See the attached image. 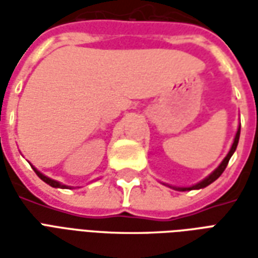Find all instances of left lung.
I'll list each match as a JSON object with an SVG mask.
<instances>
[{
	"instance_id": "obj_1",
	"label": "left lung",
	"mask_w": 258,
	"mask_h": 258,
	"mask_svg": "<svg viewBox=\"0 0 258 258\" xmlns=\"http://www.w3.org/2000/svg\"><path fill=\"white\" fill-rule=\"evenodd\" d=\"M239 135H240V125L238 127V131H236V134H235V138H233V142H232V146H231V149H229V152L227 153V156L224 157V160H222L221 163H220V166L213 171V173H210L206 178H203L202 181H199L198 184L192 185V186H171V185L168 184H163V185H167V186H170V188H173V189L175 190H179V192H185V190H194V189H202V188H206L207 185H210L211 182H214L220 175H221L222 173H224V170L227 168V164L228 162H229V159L232 157L233 152L236 151V146H238V142H239Z\"/></svg>"
}]
</instances>
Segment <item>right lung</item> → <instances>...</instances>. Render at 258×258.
Segmentation results:
<instances>
[{
    "label": "right lung",
    "instance_id": "obj_1",
    "mask_svg": "<svg viewBox=\"0 0 258 258\" xmlns=\"http://www.w3.org/2000/svg\"><path fill=\"white\" fill-rule=\"evenodd\" d=\"M33 170L36 171L37 175H38V177H40L45 184H48L49 186H52V188H60V189H72V188H73V186H68V185L62 184V182H59V181H55V179L49 178V177H47V175H44V174L40 173L36 167H33Z\"/></svg>",
    "mask_w": 258,
    "mask_h": 258
}]
</instances>
